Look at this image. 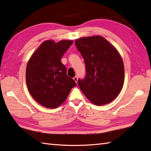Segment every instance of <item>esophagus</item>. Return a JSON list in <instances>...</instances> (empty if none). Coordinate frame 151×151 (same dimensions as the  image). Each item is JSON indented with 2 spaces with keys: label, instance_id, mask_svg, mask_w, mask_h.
<instances>
[{
  "label": "esophagus",
  "instance_id": "esophagus-1",
  "mask_svg": "<svg viewBox=\"0 0 151 151\" xmlns=\"http://www.w3.org/2000/svg\"><path fill=\"white\" fill-rule=\"evenodd\" d=\"M73 79H74V81H75L76 83H77V82H78V77L77 76H75V77L73 78Z\"/></svg>",
  "mask_w": 151,
  "mask_h": 151
}]
</instances>
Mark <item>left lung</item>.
<instances>
[{"label": "left lung", "instance_id": "1", "mask_svg": "<svg viewBox=\"0 0 151 151\" xmlns=\"http://www.w3.org/2000/svg\"><path fill=\"white\" fill-rule=\"evenodd\" d=\"M75 43L86 66L85 78L78 80L81 90L96 105L111 103L119 95L124 83L121 55L101 36L81 38Z\"/></svg>", "mask_w": 151, "mask_h": 151}]
</instances>
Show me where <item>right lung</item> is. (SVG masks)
<instances>
[{"mask_svg":"<svg viewBox=\"0 0 151 151\" xmlns=\"http://www.w3.org/2000/svg\"><path fill=\"white\" fill-rule=\"evenodd\" d=\"M73 43V40H68L58 42L45 40L27 63V88L33 99L43 106L49 109L59 106L76 85L67 76L65 66L60 61Z\"/></svg>","mask_w":151,"mask_h":151,"instance_id":"add662e5","label":"right lung"}]
</instances>
